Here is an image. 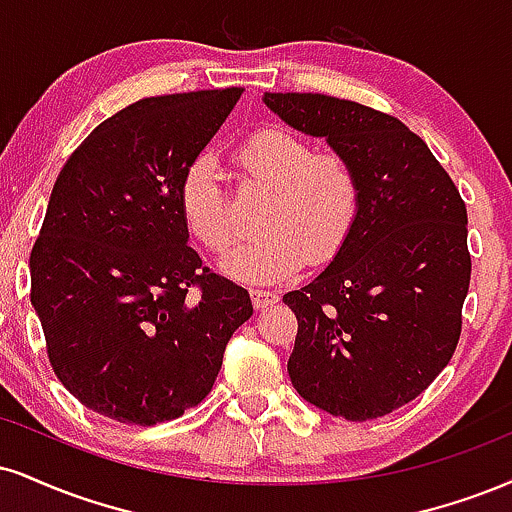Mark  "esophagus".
I'll return each mask as SVG.
<instances>
[{"mask_svg":"<svg viewBox=\"0 0 512 512\" xmlns=\"http://www.w3.org/2000/svg\"><path fill=\"white\" fill-rule=\"evenodd\" d=\"M250 298H252V305H255V310H264V307H272L274 303H279V293L264 291V288H252Z\"/></svg>","mask_w":512,"mask_h":512,"instance_id":"esophagus-1","label":"esophagus"}]
</instances>
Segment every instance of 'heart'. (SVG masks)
<instances>
[{
	"label": "heart",
	"instance_id": "obj_1",
	"mask_svg": "<svg viewBox=\"0 0 512 512\" xmlns=\"http://www.w3.org/2000/svg\"><path fill=\"white\" fill-rule=\"evenodd\" d=\"M250 183L267 188L260 238L238 245L221 272L245 283H279L310 264L331 262L353 233L362 178L353 159L319 150L286 128H260L236 147ZM178 207L190 233L212 252L236 240L229 195L212 157H195L178 183Z\"/></svg>",
	"mask_w": 512,
	"mask_h": 512
}]
</instances>
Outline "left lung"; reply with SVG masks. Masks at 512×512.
Here are the masks:
<instances>
[{
    "label": "left lung",
    "instance_id": "left-lung-1",
    "mask_svg": "<svg viewBox=\"0 0 512 512\" xmlns=\"http://www.w3.org/2000/svg\"><path fill=\"white\" fill-rule=\"evenodd\" d=\"M295 131L326 138L362 178L360 217L315 281L283 295L298 319L288 377L350 422L410 403L455 353L470 288L467 209L427 143L396 116L315 92H264Z\"/></svg>",
    "mask_w": 512,
    "mask_h": 512
}]
</instances>
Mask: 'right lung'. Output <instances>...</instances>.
I'll return each mask as SVG.
<instances>
[{"label": "right lung", "instance_id": "add662e5", "mask_svg": "<svg viewBox=\"0 0 512 512\" xmlns=\"http://www.w3.org/2000/svg\"><path fill=\"white\" fill-rule=\"evenodd\" d=\"M243 88L145 97L102 121L59 171L30 252V303L61 384L109 420H176L212 391L252 315L202 267L178 207L183 169Z\"/></svg>", "mask_w": 512, "mask_h": 512}]
</instances>
